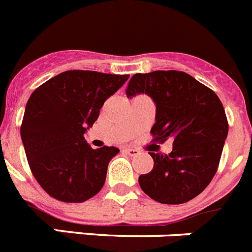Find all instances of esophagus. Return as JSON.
<instances>
[{"mask_svg":"<svg viewBox=\"0 0 252 252\" xmlns=\"http://www.w3.org/2000/svg\"><path fill=\"white\" fill-rule=\"evenodd\" d=\"M125 153L127 154V155H130V157H136V155H139L140 151L137 150V149H133V148H125Z\"/></svg>","mask_w":252,"mask_h":252,"instance_id":"esophagus-1","label":"esophagus"}]
</instances>
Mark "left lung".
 Listing matches in <instances>:
<instances>
[{
  "mask_svg": "<svg viewBox=\"0 0 252 252\" xmlns=\"http://www.w3.org/2000/svg\"><path fill=\"white\" fill-rule=\"evenodd\" d=\"M137 94H148L157 106L154 140H174L169 155L150 153L154 168L140 175V187L160 203H186L203 192L217 171L228 133L223 106L212 90L178 70L137 73L126 95Z\"/></svg>",
  "mask_w": 252,
  "mask_h": 252,
  "instance_id": "1",
  "label": "left lung"
}]
</instances>
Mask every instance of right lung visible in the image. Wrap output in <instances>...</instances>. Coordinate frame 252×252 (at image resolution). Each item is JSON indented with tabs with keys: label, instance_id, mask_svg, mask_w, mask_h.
<instances>
[{
	"label": "right lung",
	"instance_id": "obj_1",
	"mask_svg": "<svg viewBox=\"0 0 252 252\" xmlns=\"http://www.w3.org/2000/svg\"><path fill=\"white\" fill-rule=\"evenodd\" d=\"M130 75L66 70L32 92L25 107L21 139L29 165L41 188L58 201L81 203L106 180L115 146L92 149L84 133L110 95Z\"/></svg>",
	"mask_w": 252,
	"mask_h": 252
}]
</instances>
